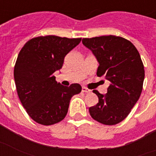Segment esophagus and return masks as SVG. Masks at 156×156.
<instances>
[{
	"instance_id": "obj_1",
	"label": "esophagus",
	"mask_w": 156,
	"mask_h": 156,
	"mask_svg": "<svg viewBox=\"0 0 156 156\" xmlns=\"http://www.w3.org/2000/svg\"><path fill=\"white\" fill-rule=\"evenodd\" d=\"M82 92H85V93H90V92L91 91L90 90H89L88 88H86V87H82Z\"/></svg>"
}]
</instances>
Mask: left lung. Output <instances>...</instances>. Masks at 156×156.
Instances as JSON below:
<instances>
[{
	"label": "left lung",
	"instance_id": "1",
	"mask_svg": "<svg viewBox=\"0 0 156 156\" xmlns=\"http://www.w3.org/2000/svg\"><path fill=\"white\" fill-rule=\"evenodd\" d=\"M82 42L98 61L96 75L111 83L105 95L93 90L99 102L89 108L90 115L100 123L116 125L129 114L142 92L145 70L140 53L131 42L120 36L83 38Z\"/></svg>",
	"mask_w": 156,
	"mask_h": 156
}]
</instances>
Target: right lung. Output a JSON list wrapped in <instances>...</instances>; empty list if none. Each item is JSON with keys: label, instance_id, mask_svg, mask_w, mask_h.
I'll return each instance as SVG.
<instances>
[{"label": "right lung", "instance_id": "1", "mask_svg": "<svg viewBox=\"0 0 156 156\" xmlns=\"http://www.w3.org/2000/svg\"><path fill=\"white\" fill-rule=\"evenodd\" d=\"M80 41L81 38L37 36L20 50L14 68L16 91L27 114L37 123L51 126L61 121L71 97L81 91L79 84L64 86L53 76L61 69L65 56Z\"/></svg>", "mask_w": 156, "mask_h": 156}]
</instances>
